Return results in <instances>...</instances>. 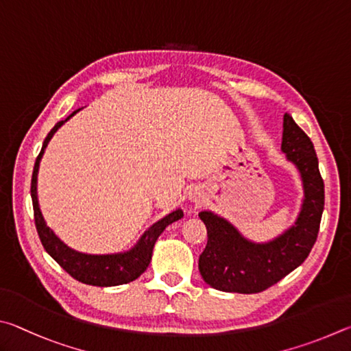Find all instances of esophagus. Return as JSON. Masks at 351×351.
I'll use <instances>...</instances> for the list:
<instances>
[{
    "instance_id": "34e87169",
    "label": "esophagus",
    "mask_w": 351,
    "mask_h": 351,
    "mask_svg": "<svg viewBox=\"0 0 351 351\" xmlns=\"http://www.w3.org/2000/svg\"><path fill=\"white\" fill-rule=\"evenodd\" d=\"M189 200H191L195 206L202 205V197H200V194H197V193H194L191 197H189Z\"/></svg>"
}]
</instances>
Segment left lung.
Here are the masks:
<instances>
[{
	"label": "left lung",
	"instance_id": "obj_1",
	"mask_svg": "<svg viewBox=\"0 0 351 351\" xmlns=\"http://www.w3.org/2000/svg\"><path fill=\"white\" fill-rule=\"evenodd\" d=\"M282 152L298 168L304 186L299 216L284 234L256 243L226 219L211 211L199 213L208 232L199 269L206 284L216 290L242 294L267 290L296 269L316 242L325 200L324 180L315 146L290 114L284 115Z\"/></svg>",
	"mask_w": 351,
	"mask_h": 351
}]
</instances>
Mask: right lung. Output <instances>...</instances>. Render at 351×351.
I'll return each mask as SVG.
<instances>
[{
	"mask_svg": "<svg viewBox=\"0 0 351 351\" xmlns=\"http://www.w3.org/2000/svg\"><path fill=\"white\" fill-rule=\"evenodd\" d=\"M72 112L64 121L71 119ZM64 121H58L55 125L51 132L47 134V137L43 141V147L38 154V157L35 160L34 172H32V183H30V195H32V205H34V217H35V226L38 231L40 241L43 247L49 253V256L58 263V265L64 269L66 273H69L73 279L78 282H83L86 285H94V287H115L123 285L128 282H132L140 274L146 271L147 265H149L151 257H152V248L156 245L158 236L162 234L166 226L171 225L176 220L183 217L182 210H176L169 213L168 216L160 219L158 222L154 223L145 231V234L138 239V242L134 245V248L125 253H117V254H84L80 253L67 247V245L60 241V237L49 228L43 217L38 197H36V177H38V168L43 154H45L46 146L49 140L52 138V135L57 132V129L63 125Z\"/></svg>",
	"mask_w": 351,
	"mask_h": 351,
	"instance_id": "right-lung-1",
	"label": "right lung"
}]
</instances>
